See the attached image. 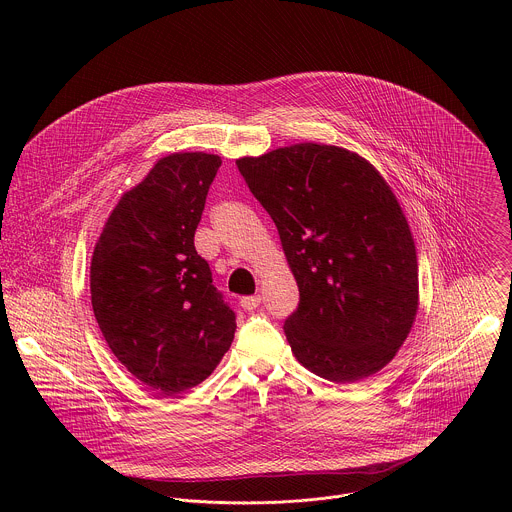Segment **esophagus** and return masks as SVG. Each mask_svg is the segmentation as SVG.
<instances>
[{
    "label": "esophagus",
    "mask_w": 512,
    "mask_h": 512,
    "mask_svg": "<svg viewBox=\"0 0 512 512\" xmlns=\"http://www.w3.org/2000/svg\"><path fill=\"white\" fill-rule=\"evenodd\" d=\"M240 305L246 309V311H252L260 305V295H246V297H240Z\"/></svg>",
    "instance_id": "34e87169"
}]
</instances>
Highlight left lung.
Listing matches in <instances>:
<instances>
[{"label": "left lung", "instance_id": "left-lung-1", "mask_svg": "<svg viewBox=\"0 0 512 512\" xmlns=\"http://www.w3.org/2000/svg\"><path fill=\"white\" fill-rule=\"evenodd\" d=\"M236 165L299 288L284 325L295 359L341 384L384 368L418 311L416 246L390 185L359 153L311 142Z\"/></svg>", "mask_w": 512, "mask_h": 512}]
</instances>
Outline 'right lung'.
<instances>
[{
	"instance_id": "obj_1",
	"label": "right lung",
	"mask_w": 512,
	"mask_h": 512,
	"mask_svg": "<svg viewBox=\"0 0 512 512\" xmlns=\"http://www.w3.org/2000/svg\"><path fill=\"white\" fill-rule=\"evenodd\" d=\"M220 163L203 151L161 157L122 195L90 262L92 309L108 347L165 396L201 384L236 331L234 311L195 250Z\"/></svg>"
}]
</instances>
